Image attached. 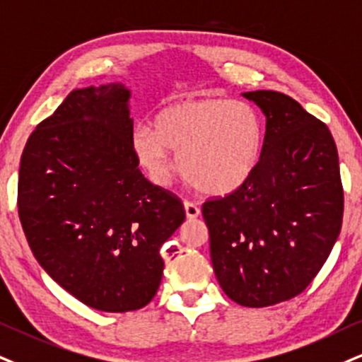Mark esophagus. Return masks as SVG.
Segmentation results:
<instances>
[{
	"instance_id": "1",
	"label": "esophagus",
	"mask_w": 362,
	"mask_h": 362,
	"mask_svg": "<svg viewBox=\"0 0 362 362\" xmlns=\"http://www.w3.org/2000/svg\"><path fill=\"white\" fill-rule=\"evenodd\" d=\"M185 211H186V216H188V220H196V218L202 215V209H199L198 204L193 202L185 203Z\"/></svg>"
}]
</instances>
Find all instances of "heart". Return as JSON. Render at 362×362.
I'll list each match as a JSON object with an SVG mask.
<instances>
[{
  "mask_svg": "<svg viewBox=\"0 0 362 362\" xmlns=\"http://www.w3.org/2000/svg\"><path fill=\"white\" fill-rule=\"evenodd\" d=\"M263 142L255 107L221 97L173 102L156 114L153 127L139 124L131 132L134 158L151 181L169 185L180 166L196 189L215 196L233 193L253 176Z\"/></svg>",
  "mask_w": 362,
  "mask_h": 362,
  "instance_id": "heart-1",
  "label": "heart"
}]
</instances>
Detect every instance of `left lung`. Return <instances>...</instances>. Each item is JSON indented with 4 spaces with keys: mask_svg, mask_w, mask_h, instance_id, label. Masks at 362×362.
<instances>
[{
    "mask_svg": "<svg viewBox=\"0 0 362 362\" xmlns=\"http://www.w3.org/2000/svg\"><path fill=\"white\" fill-rule=\"evenodd\" d=\"M265 114L263 154L253 176L203 218L223 292L245 307L298 296L319 274L344 213L339 156L324 122L285 93L245 92Z\"/></svg>",
    "mask_w": 362,
    "mask_h": 362,
    "instance_id": "left-lung-1",
    "label": "left lung"
}]
</instances>
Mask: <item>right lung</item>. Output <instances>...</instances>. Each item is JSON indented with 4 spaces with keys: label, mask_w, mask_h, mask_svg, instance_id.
Here are the masks:
<instances>
[{
    "label": "right lung",
    "mask_w": 362,
    "mask_h": 362,
    "mask_svg": "<svg viewBox=\"0 0 362 362\" xmlns=\"http://www.w3.org/2000/svg\"><path fill=\"white\" fill-rule=\"evenodd\" d=\"M131 90L77 88L26 142L18 215L42 269L82 304L137 310L163 279L181 199L142 176L131 149Z\"/></svg>",
    "instance_id": "add662e5"
}]
</instances>
